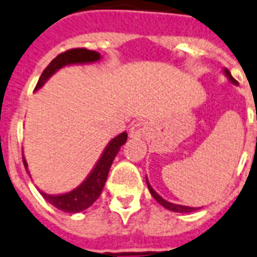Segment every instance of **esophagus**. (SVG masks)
Segmentation results:
<instances>
[{"label": "esophagus", "instance_id": "34e87169", "mask_svg": "<svg viewBox=\"0 0 257 257\" xmlns=\"http://www.w3.org/2000/svg\"><path fill=\"white\" fill-rule=\"evenodd\" d=\"M146 131H147L146 122H137L131 126L130 131H128V135H130V138L133 139H141L145 137Z\"/></svg>", "mask_w": 257, "mask_h": 257}]
</instances>
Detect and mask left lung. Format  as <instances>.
Masks as SVG:
<instances>
[{"instance_id": "1", "label": "left lung", "mask_w": 257, "mask_h": 257, "mask_svg": "<svg viewBox=\"0 0 257 257\" xmlns=\"http://www.w3.org/2000/svg\"><path fill=\"white\" fill-rule=\"evenodd\" d=\"M224 71V75L226 76V79L232 83V84L234 85H237L238 83L236 80H234L233 77H232V75H230V72L228 71L226 68L222 69ZM146 184H147V188H149V190H150L151 193V196L154 197L157 200V202H160L164 208H166V209L169 210H172V212H177V213H192V212H194V210L197 209H200V208H193V206H186V205H180V204H173V202H169V201H166L165 198H162V197L158 194V193L154 190V189L151 188V185L149 184V180H147V177H146Z\"/></svg>"}]
</instances>
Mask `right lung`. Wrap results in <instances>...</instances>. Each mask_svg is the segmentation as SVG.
Segmentation results:
<instances>
[{"label": "right lung", "instance_id": "right-lung-1", "mask_svg": "<svg viewBox=\"0 0 257 257\" xmlns=\"http://www.w3.org/2000/svg\"><path fill=\"white\" fill-rule=\"evenodd\" d=\"M101 60V55L96 51H89L85 48H76V49H69L67 52L60 53L59 56L53 59L47 68L41 73L35 91H39L45 83H47L59 69L64 68L67 65H81V64H92L96 61ZM127 133L123 131L115 138H112L107 143L104 150L101 153L100 158L97 160L92 170L85 177V180L81 182L79 186L72 189L71 192L61 193V194H48V193L39 190L40 194L45 198L51 205H53L57 209L67 212V213H79L83 212L87 208H89L95 201L99 198L101 190L104 188V184L107 181V176L110 172L112 161L120 150V147L126 143ZM23 162L25 166V170L31 177L29 169H28V162L23 154Z\"/></svg>", "mask_w": 257, "mask_h": 257}]
</instances>
